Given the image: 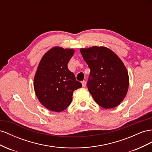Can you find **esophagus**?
Segmentation results:
<instances>
[{"mask_svg": "<svg viewBox=\"0 0 152 152\" xmlns=\"http://www.w3.org/2000/svg\"><path fill=\"white\" fill-rule=\"evenodd\" d=\"M81 83H82V86H83V87H85V86H86V81L85 80L82 81Z\"/></svg>", "mask_w": 152, "mask_h": 152, "instance_id": "obj_1", "label": "esophagus"}]
</instances>
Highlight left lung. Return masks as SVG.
Here are the masks:
<instances>
[{
	"label": "left lung",
	"instance_id": "obj_1",
	"mask_svg": "<svg viewBox=\"0 0 152 152\" xmlns=\"http://www.w3.org/2000/svg\"><path fill=\"white\" fill-rule=\"evenodd\" d=\"M80 52L90 69L87 87L95 102L105 109L118 106L129 85L128 72L122 60L104 46L81 48Z\"/></svg>",
	"mask_w": 152,
	"mask_h": 152
}]
</instances>
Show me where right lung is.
Wrapping results in <instances>:
<instances>
[{"mask_svg": "<svg viewBox=\"0 0 152 152\" xmlns=\"http://www.w3.org/2000/svg\"><path fill=\"white\" fill-rule=\"evenodd\" d=\"M73 49L52 48L43 55L34 76V87L41 104L50 111L60 112L70 105L73 92L82 86L67 64Z\"/></svg>", "mask_w": 152, "mask_h": 152, "instance_id": "1", "label": "right lung"}]
</instances>
